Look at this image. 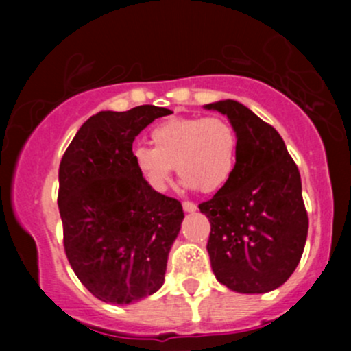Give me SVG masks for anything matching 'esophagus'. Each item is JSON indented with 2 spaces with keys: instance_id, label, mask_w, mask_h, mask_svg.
I'll return each instance as SVG.
<instances>
[{
  "instance_id": "1",
  "label": "esophagus",
  "mask_w": 351,
  "mask_h": 351,
  "mask_svg": "<svg viewBox=\"0 0 351 351\" xmlns=\"http://www.w3.org/2000/svg\"><path fill=\"white\" fill-rule=\"evenodd\" d=\"M183 210H185V212H195L197 205L193 204V202H183Z\"/></svg>"
}]
</instances>
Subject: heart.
<instances>
[{
  "mask_svg": "<svg viewBox=\"0 0 351 351\" xmlns=\"http://www.w3.org/2000/svg\"><path fill=\"white\" fill-rule=\"evenodd\" d=\"M149 137L153 147H136L132 165L153 192L168 189L175 166L185 189L205 193L219 192L234 176L239 139L221 117H173Z\"/></svg>",
  "mask_w": 351,
  "mask_h": 351,
  "instance_id": "heart-1",
  "label": "heart"
}]
</instances>
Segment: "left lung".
Listing matches in <instances>:
<instances>
[{"instance_id": "1", "label": "left lung", "mask_w": 351, "mask_h": 351, "mask_svg": "<svg viewBox=\"0 0 351 351\" xmlns=\"http://www.w3.org/2000/svg\"><path fill=\"white\" fill-rule=\"evenodd\" d=\"M205 108L228 115L239 139L232 180L198 205L210 222L212 271L234 292H270L289 280L306 246L299 168L280 134L243 104L222 100Z\"/></svg>"}]
</instances>
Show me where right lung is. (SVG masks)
Wrapping results in <instances>:
<instances>
[{"mask_svg":"<svg viewBox=\"0 0 351 351\" xmlns=\"http://www.w3.org/2000/svg\"><path fill=\"white\" fill-rule=\"evenodd\" d=\"M168 108L98 112L81 125L59 166L64 251L97 299L130 304L158 292L183 208L153 192L132 165V143Z\"/></svg>","mask_w":351,"mask_h":351,"instance_id":"add662e5","label":"right lung"}]
</instances>
